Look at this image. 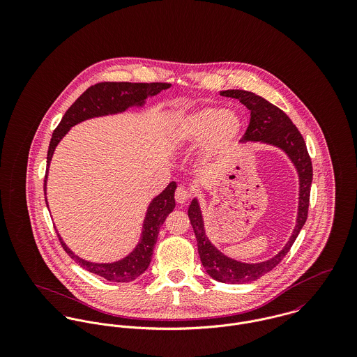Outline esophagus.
Masks as SVG:
<instances>
[{
  "label": "esophagus",
  "mask_w": 357,
  "mask_h": 357,
  "mask_svg": "<svg viewBox=\"0 0 357 357\" xmlns=\"http://www.w3.org/2000/svg\"><path fill=\"white\" fill-rule=\"evenodd\" d=\"M174 198H176V202H177V204H185L187 201H190L191 194H190L184 187L180 185V187H177V190H176Z\"/></svg>",
  "instance_id": "34e87169"
}]
</instances>
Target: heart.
<instances>
[{"label":"heart","mask_w":357,"mask_h":357,"mask_svg":"<svg viewBox=\"0 0 357 357\" xmlns=\"http://www.w3.org/2000/svg\"><path fill=\"white\" fill-rule=\"evenodd\" d=\"M242 118L235 111L208 105L174 121L169 128L170 140L178 147L204 142V159L214 162L227 153L242 132Z\"/></svg>","instance_id":"b5f03b06"}]
</instances>
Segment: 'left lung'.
<instances>
[{"mask_svg":"<svg viewBox=\"0 0 357 357\" xmlns=\"http://www.w3.org/2000/svg\"><path fill=\"white\" fill-rule=\"evenodd\" d=\"M220 95L238 99L250 109V122L246 133L243 135V142H262L282 149L290 156L300 176V206L294 232L279 255L259 264L239 262L220 253L204 235V220L198 201L194 199L190 204L188 217L198 241V252L206 272L221 283H248L259 279L272 271L283 259V257L290 252L301 228L304 227L307 218L313 176L312 160L306 150L303 135L279 107L248 91L229 89L221 92Z\"/></svg>","mask_w":357,"mask_h":357,"instance_id":"8db88e82","label":"left lung"}]
</instances>
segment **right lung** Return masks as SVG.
Returning <instances> with one entry per match:
<instances>
[{"label": "right lung", "mask_w": 357, "mask_h": 357, "mask_svg": "<svg viewBox=\"0 0 357 357\" xmlns=\"http://www.w3.org/2000/svg\"><path fill=\"white\" fill-rule=\"evenodd\" d=\"M167 88H170V84H165V82H151V84L99 82V84L88 88L66 111L60 123L57 125V128L54 129V132L52 135L51 143H50V149H48V156H47V173H45V180H44V194L47 195V176H48V167L51 163L53 151L71 126H74L78 122H82L85 119L93 118V116L122 112L132 105H143L147 96H153ZM176 187H177L176 183L172 181L166 187V190L162 194H159L149 206L140 243L136 246V249L130 255L118 262H112V264L88 262V261L74 255L63 243L59 234H57V238H59L63 249L66 250V253L70 255L78 265H81L84 269L92 272L95 275H99L109 282H118V283L132 282L136 278H139L149 268V265L151 262L153 246L158 239L159 228L176 206V202H174ZM45 202H47V197H45Z\"/></svg>", "instance_id": "right-lung-1"}]
</instances>
